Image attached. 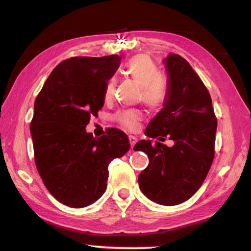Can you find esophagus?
<instances>
[{"instance_id": "34e87169", "label": "esophagus", "mask_w": 251, "mask_h": 251, "mask_svg": "<svg viewBox=\"0 0 251 251\" xmlns=\"http://www.w3.org/2000/svg\"><path fill=\"white\" fill-rule=\"evenodd\" d=\"M128 138H129L130 147H131V148H133V147H134V145H135V144H136V143H137V138H136V137H135V136H131V135L129 136V137H128Z\"/></svg>"}]
</instances>
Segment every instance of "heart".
I'll return each instance as SVG.
<instances>
[{"label": "heart", "instance_id": "obj_1", "mask_svg": "<svg viewBox=\"0 0 251 251\" xmlns=\"http://www.w3.org/2000/svg\"><path fill=\"white\" fill-rule=\"evenodd\" d=\"M123 73L141 86L139 99L151 109L159 110L168 99V85L161 76L159 67L145 54L135 55L123 65ZM116 80L110 77L105 84L104 99L109 100L114 96ZM142 114L137 109L120 110L115 114V120L121 126L129 130L137 129Z\"/></svg>", "mask_w": 251, "mask_h": 251}]
</instances>
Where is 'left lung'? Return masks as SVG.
Segmentation results:
<instances>
[{"mask_svg":"<svg viewBox=\"0 0 251 251\" xmlns=\"http://www.w3.org/2000/svg\"><path fill=\"white\" fill-rule=\"evenodd\" d=\"M168 71V99L152 118L146 135L155 141H141L134 150L146 152L148 166L139 174L138 184L147 198L165 206L181 203L201 188L215 157L217 117L205 84L189 63L178 54L165 59Z\"/></svg>","mask_w":251,"mask_h":251,"instance_id":"obj_1","label":"left lung"}]
</instances>
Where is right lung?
<instances>
[{
  "mask_svg": "<svg viewBox=\"0 0 251 251\" xmlns=\"http://www.w3.org/2000/svg\"><path fill=\"white\" fill-rule=\"evenodd\" d=\"M120 63L118 55L67 58L52 71L34 103L29 129L37 172L49 192L69 207L100 199L109 163L130 147L121 129L107 128L99 138L85 130L103 107L105 84Z\"/></svg>",
  "mask_w": 251,
  "mask_h": 251,
  "instance_id": "right-lung-1",
  "label": "right lung"
}]
</instances>
